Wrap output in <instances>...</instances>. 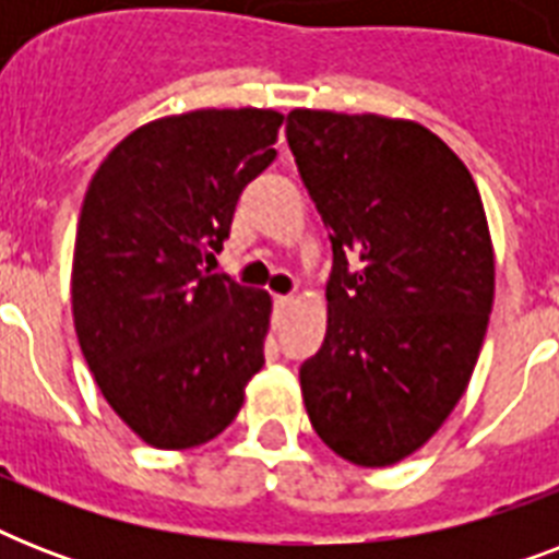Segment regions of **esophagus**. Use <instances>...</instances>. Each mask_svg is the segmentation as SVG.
Here are the masks:
<instances>
[{"label":"esophagus","mask_w":559,"mask_h":559,"mask_svg":"<svg viewBox=\"0 0 559 559\" xmlns=\"http://www.w3.org/2000/svg\"><path fill=\"white\" fill-rule=\"evenodd\" d=\"M293 301H296V298H293V296H275V307H278V310H287V307L293 305Z\"/></svg>","instance_id":"esophagus-1"}]
</instances>
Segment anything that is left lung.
I'll list each match as a JSON object with an SVG mask.
<instances>
[{"label": "left lung", "instance_id": "8db88e82", "mask_svg": "<svg viewBox=\"0 0 559 559\" xmlns=\"http://www.w3.org/2000/svg\"><path fill=\"white\" fill-rule=\"evenodd\" d=\"M287 142L331 231L328 333L301 377L316 435L350 464L408 459L476 368L496 261L467 165L417 121L293 109Z\"/></svg>", "mask_w": 559, "mask_h": 559}]
</instances>
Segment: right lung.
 <instances>
[{"mask_svg":"<svg viewBox=\"0 0 559 559\" xmlns=\"http://www.w3.org/2000/svg\"><path fill=\"white\" fill-rule=\"evenodd\" d=\"M275 109H193L121 139L83 197L74 333L112 412L156 450H188L237 417L263 366L272 298L214 275L235 205L272 159Z\"/></svg>","mask_w":559,"mask_h":559,"instance_id":"obj_1","label":"right lung"}]
</instances>
